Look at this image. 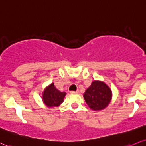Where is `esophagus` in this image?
I'll use <instances>...</instances> for the list:
<instances>
[{
  "instance_id": "obj_1",
  "label": "esophagus",
  "mask_w": 146,
  "mask_h": 146,
  "mask_svg": "<svg viewBox=\"0 0 146 146\" xmlns=\"http://www.w3.org/2000/svg\"><path fill=\"white\" fill-rule=\"evenodd\" d=\"M71 94H79L80 93V91L77 90V91H71Z\"/></svg>"
}]
</instances>
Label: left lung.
Listing matches in <instances>:
<instances>
[{
  "mask_svg": "<svg viewBox=\"0 0 146 146\" xmlns=\"http://www.w3.org/2000/svg\"><path fill=\"white\" fill-rule=\"evenodd\" d=\"M84 98L93 111H101L108 106L112 99L111 88L103 81L94 80L84 93Z\"/></svg>",
  "mask_w": 146,
  "mask_h": 146,
  "instance_id": "8db88e82",
  "label": "left lung"
}]
</instances>
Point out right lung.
Instances as JSON below:
<instances>
[{
  "instance_id": "obj_1",
  "label": "right lung",
  "mask_w": 146,
  "mask_h": 146,
  "mask_svg": "<svg viewBox=\"0 0 146 146\" xmlns=\"http://www.w3.org/2000/svg\"><path fill=\"white\" fill-rule=\"evenodd\" d=\"M66 93L58 90L55 87L54 83L50 85L44 89L42 93V100L45 106L48 108H55L60 105L64 101Z\"/></svg>"
}]
</instances>
